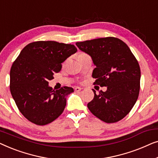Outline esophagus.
<instances>
[{
    "mask_svg": "<svg viewBox=\"0 0 158 158\" xmlns=\"http://www.w3.org/2000/svg\"><path fill=\"white\" fill-rule=\"evenodd\" d=\"M81 90H82V88H80V87H75V91H76V92L81 91Z\"/></svg>",
    "mask_w": 158,
    "mask_h": 158,
    "instance_id": "1",
    "label": "esophagus"
}]
</instances>
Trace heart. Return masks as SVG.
Masks as SVG:
<instances>
[{
    "mask_svg": "<svg viewBox=\"0 0 158 158\" xmlns=\"http://www.w3.org/2000/svg\"><path fill=\"white\" fill-rule=\"evenodd\" d=\"M86 56H88L86 53H85V52H80L78 55H77V60L80 59V58H81V57H86Z\"/></svg>",
    "mask_w": 158,
    "mask_h": 158,
    "instance_id": "b5f03b06",
    "label": "heart"
}]
</instances>
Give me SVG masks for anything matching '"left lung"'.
Instances as JSON below:
<instances>
[{
    "instance_id": "left-lung-1",
    "label": "left lung",
    "mask_w": 158,
    "mask_h": 158,
    "mask_svg": "<svg viewBox=\"0 0 158 158\" xmlns=\"http://www.w3.org/2000/svg\"><path fill=\"white\" fill-rule=\"evenodd\" d=\"M81 51L91 57L96 68L94 85L106 86V91L96 94L88 108L97 118L115 123L128 114L137 101L141 72L137 59L127 44L116 37L98 38L76 42Z\"/></svg>"
}]
</instances>
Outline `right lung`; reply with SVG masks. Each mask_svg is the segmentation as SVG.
Listing matches in <instances>:
<instances>
[{"mask_svg": "<svg viewBox=\"0 0 158 158\" xmlns=\"http://www.w3.org/2000/svg\"><path fill=\"white\" fill-rule=\"evenodd\" d=\"M77 52L73 44L38 41L27 44L13 63L10 90L23 116L34 124L46 125L63 112L66 96L74 91L64 86L55 90L49 86L62 63Z\"/></svg>", "mask_w": 158, "mask_h": 158, "instance_id": "right-lung-1", "label": "right lung"}]
</instances>
